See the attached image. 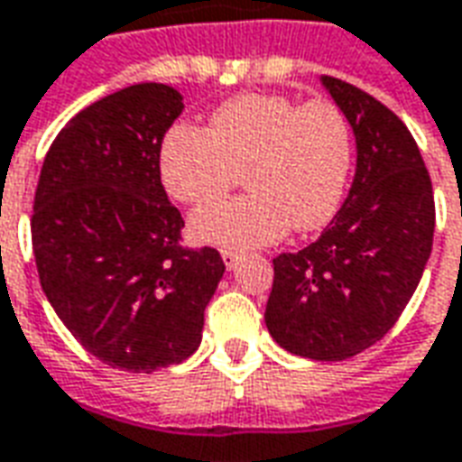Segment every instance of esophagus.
I'll list each match as a JSON object with an SVG mask.
<instances>
[{
	"label": "esophagus",
	"mask_w": 462,
	"mask_h": 462,
	"mask_svg": "<svg viewBox=\"0 0 462 462\" xmlns=\"http://www.w3.org/2000/svg\"><path fill=\"white\" fill-rule=\"evenodd\" d=\"M222 263H225L227 270H235V267L240 264V254L230 253V250H222Z\"/></svg>",
	"instance_id": "obj_1"
}]
</instances>
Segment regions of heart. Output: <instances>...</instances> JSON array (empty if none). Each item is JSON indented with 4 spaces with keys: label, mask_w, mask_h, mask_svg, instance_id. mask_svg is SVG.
Here are the masks:
<instances>
[{
    "label": "heart",
    "mask_w": 462,
    "mask_h": 462,
    "mask_svg": "<svg viewBox=\"0 0 462 462\" xmlns=\"http://www.w3.org/2000/svg\"><path fill=\"white\" fill-rule=\"evenodd\" d=\"M353 154V130L337 105L254 92L215 109L208 130L170 127L157 167L164 192L182 205L220 199L245 172L250 195L198 209L189 232L205 245L250 250L277 242L290 225L325 227L343 205Z\"/></svg>",
    "instance_id": "heart-1"
}]
</instances>
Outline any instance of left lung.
Segmentation results:
<instances>
[{"mask_svg":"<svg viewBox=\"0 0 462 462\" xmlns=\"http://www.w3.org/2000/svg\"><path fill=\"white\" fill-rule=\"evenodd\" d=\"M320 82L353 127V185L318 240L273 260L264 325L287 353L332 363L367 350L398 322L433 250L435 202L402 119L343 79Z\"/></svg>","mask_w":462,"mask_h":462,"instance_id":"left-lung-1","label":"left lung"}]
</instances>
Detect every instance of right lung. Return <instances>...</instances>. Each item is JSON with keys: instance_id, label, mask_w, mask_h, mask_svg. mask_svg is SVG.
I'll list each match as a JSON object with an SVG mask.
<instances>
[{"instance_id": "1", "label": "right lung", "mask_w": 462, "mask_h": 462, "mask_svg": "<svg viewBox=\"0 0 462 462\" xmlns=\"http://www.w3.org/2000/svg\"><path fill=\"white\" fill-rule=\"evenodd\" d=\"M185 109L144 82L82 109L51 142L32 215L44 295L97 360L152 373L187 360L225 263L180 245L185 220L160 180V144Z\"/></svg>"}]
</instances>
